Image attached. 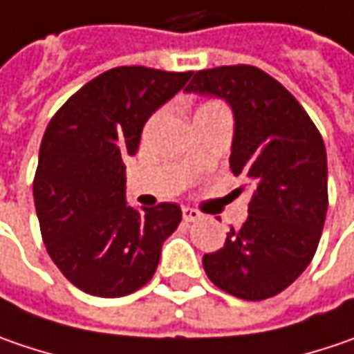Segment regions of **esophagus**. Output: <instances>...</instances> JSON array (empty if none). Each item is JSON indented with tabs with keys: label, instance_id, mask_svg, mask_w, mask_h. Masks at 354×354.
Masks as SVG:
<instances>
[{
	"label": "esophagus",
	"instance_id": "34e87169",
	"mask_svg": "<svg viewBox=\"0 0 354 354\" xmlns=\"http://www.w3.org/2000/svg\"><path fill=\"white\" fill-rule=\"evenodd\" d=\"M183 219H185L187 223H195L201 219V213L197 211V209H189V207H185L183 209Z\"/></svg>",
	"mask_w": 354,
	"mask_h": 354
}]
</instances>
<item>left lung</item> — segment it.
I'll return each instance as SVG.
<instances>
[{
	"mask_svg": "<svg viewBox=\"0 0 354 354\" xmlns=\"http://www.w3.org/2000/svg\"><path fill=\"white\" fill-rule=\"evenodd\" d=\"M185 91L229 103L235 117L229 165L253 189L247 221L231 227L223 249L203 257L205 273L239 299L274 297L319 247L328 207L323 137L301 103L253 65L197 71Z\"/></svg>",
	"mask_w": 354,
	"mask_h": 354,
	"instance_id": "left-lung-1",
	"label": "left lung"
}]
</instances>
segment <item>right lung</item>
<instances>
[{"mask_svg": "<svg viewBox=\"0 0 354 354\" xmlns=\"http://www.w3.org/2000/svg\"><path fill=\"white\" fill-rule=\"evenodd\" d=\"M191 75L115 67L49 121L33 179L35 211L47 253L81 291L113 299L147 285L181 223L177 203L127 205L123 159L137 153L147 119Z\"/></svg>", "mask_w": 354, "mask_h": 354, "instance_id": "obj_1", "label": "right lung"}]
</instances>
